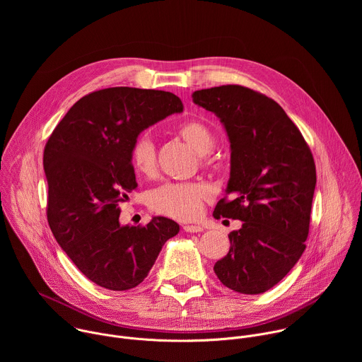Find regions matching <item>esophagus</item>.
Returning <instances> with one entry per match:
<instances>
[{"label":"esophagus","instance_id":"1","mask_svg":"<svg viewBox=\"0 0 362 362\" xmlns=\"http://www.w3.org/2000/svg\"><path fill=\"white\" fill-rule=\"evenodd\" d=\"M183 230L189 233H197V232H202L203 228L199 225H183Z\"/></svg>","mask_w":362,"mask_h":362}]
</instances>
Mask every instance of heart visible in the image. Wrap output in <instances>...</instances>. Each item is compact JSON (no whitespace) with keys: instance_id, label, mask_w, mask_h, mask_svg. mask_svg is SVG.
<instances>
[{"instance_id":"1","label":"heart","mask_w":362,"mask_h":362,"mask_svg":"<svg viewBox=\"0 0 362 362\" xmlns=\"http://www.w3.org/2000/svg\"><path fill=\"white\" fill-rule=\"evenodd\" d=\"M177 134L200 154V160L208 163L209 154L216 143L214 130L199 120L185 122L177 127ZM130 159L134 169L153 176L158 166L156 144L147 133L134 137L130 146ZM209 196V189L194 182H166L148 194V206L153 212L187 221L200 215L203 200Z\"/></svg>"}]
</instances>
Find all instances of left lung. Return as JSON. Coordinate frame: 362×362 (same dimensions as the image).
<instances>
[{
  "mask_svg": "<svg viewBox=\"0 0 362 362\" xmlns=\"http://www.w3.org/2000/svg\"><path fill=\"white\" fill-rule=\"evenodd\" d=\"M192 97L221 119L230 141V179L214 216L243 222L229 233V252L214 271L235 292H267L305 250L317 185L311 148L278 103L259 91L228 84Z\"/></svg>",
  "mask_w": 362,
  "mask_h": 362,
  "instance_id": "left-lung-1",
  "label": "left lung"
}]
</instances>
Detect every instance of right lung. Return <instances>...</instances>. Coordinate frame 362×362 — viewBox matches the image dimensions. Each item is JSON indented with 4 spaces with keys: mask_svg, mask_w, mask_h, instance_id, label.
Instances as JSON below:
<instances>
[{
    "mask_svg": "<svg viewBox=\"0 0 362 362\" xmlns=\"http://www.w3.org/2000/svg\"><path fill=\"white\" fill-rule=\"evenodd\" d=\"M182 110L180 98L169 91L103 88L81 97L45 143L49 229L80 272L101 288L137 286L179 232L163 216L139 226H122L119 216L137 187L132 141Z\"/></svg>",
    "mask_w": 362,
    "mask_h": 362,
    "instance_id": "right-lung-1",
    "label": "right lung"
}]
</instances>
